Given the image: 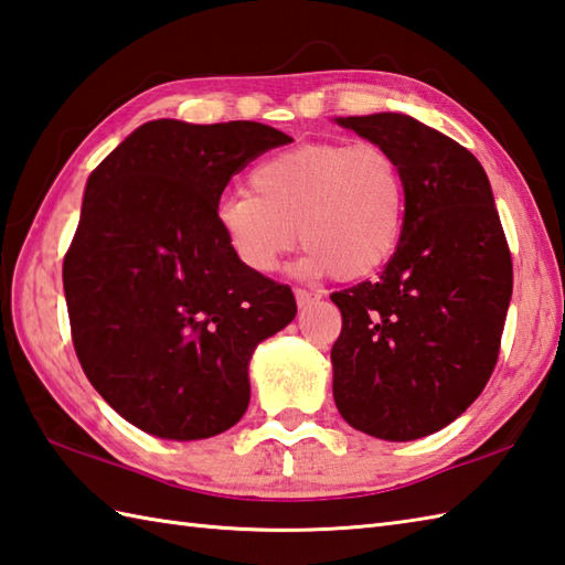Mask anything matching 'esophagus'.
Returning <instances> with one entry per match:
<instances>
[{"mask_svg":"<svg viewBox=\"0 0 565 565\" xmlns=\"http://www.w3.org/2000/svg\"><path fill=\"white\" fill-rule=\"evenodd\" d=\"M295 299H297L299 307H307V305L315 302L317 295L309 292V290H302V287H295Z\"/></svg>","mask_w":565,"mask_h":565,"instance_id":"esophagus-1","label":"esophagus"}]
</instances>
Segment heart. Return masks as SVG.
Masks as SVG:
<instances>
[{
	"label": "heart",
	"mask_w": 565,
	"mask_h": 565,
	"mask_svg": "<svg viewBox=\"0 0 565 565\" xmlns=\"http://www.w3.org/2000/svg\"><path fill=\"white\" fill-rule=\"evenodd\" d=\"M405 212V168L390 148L315 141L263 158L250 190L218 200L216 224L250 273H273L299 238V273L349 282L393 258Z\"/></svg>",
	"instance_id": "heart-1"
}]
</instances>
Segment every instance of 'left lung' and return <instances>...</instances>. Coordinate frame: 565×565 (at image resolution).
Masks as SVG:
<instances>
[{
  "label": "left lung",
  "mask_w": 565,
  "mask_h": 565,
  "mask_svg": "<svg viewBox=\"0 0 565 565\" xmlns=\"http://www.w3.org/2000/svg\"><path fill=\"white\" fill-rule=\"evenodd\" d=\"M407 178L399 244L377 280L333 292V399L353 429L412 441L444 429L498 365L512 256L478 158L405 114L337 119Z\"/></svg>",
  "instance_id": "left-lung-1"
}]
</instances>
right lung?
Returning <instances> with one entry per match:
<instances>
[{
  "label": "right lung",
  "instance_id": "right-lung-1",
  "mask_svg": "<svg viewBox=\"0 0 565 565\" xmlns=\"http://www.w3.org/2000/svg\"><path fill=\"white\" fill-rule=\"evenodd\" d=\"M292 138L258 121H148L92 170L63 287L77 361L160 439L232 429L248 359L297 315L290 285L241 266L216 224L236 172Z\"/></svg>",
  "mask_w": 565,
  "mask_h": 565
}]
</instances>
